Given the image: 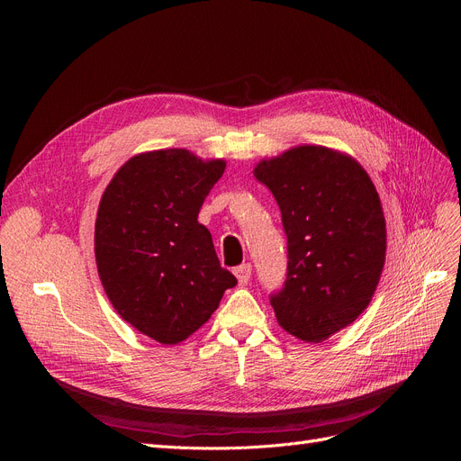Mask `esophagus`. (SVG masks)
Returning a JSON list of instances; mask_svg holds the SVG:
<instances>
[{"label": "esophagus", "instance_id": "esophagus-1", "mask_svg": "<svg viewBox=\"0 0 461 461\" xmlns=\"http://www.w3.org/2000/svg\"><path fill=\"white\" fill-rule=\"evenodd\" d=\"M235 276H237V280H239V284L240 285H245V284H249V280H250V276H252V265L250 263H243V265H239V267H235Z\"/></svg>", "mask_w": 461, "mask_h": 461}]
</instances>
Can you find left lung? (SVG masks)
Segmentation results:
<instances>
[{
	"instance_id": "8db88e82",
	"label": "left lung",
	"mask_w": 461,
	"mask_h": 461,
	"mask_svg": "<svg viewBox=\"0 0 461 461\" xmlns=\"http://www.w3.org/2000/svg\"><path fill=\"white\" fill-rule=\"evenodd\" d=\"M280 207L287 273L271 294L278 325L323 342L353 323L377 287L386 249L379 194L358 162L301 145L254 169Z\"/></svg>"
}]
</instances>
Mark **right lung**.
<instances>
[{
    "instance_id": "add662e5",
    "label": "right lung",
    "mask_w": 461,
    "mask_h": 461,
    "mask_svg": "<svg viewBox=\"0 0 461 461\" xmlns=\"http://www.w3.org/2000/svg\"><path fill=\"white\" fill-rule=\"evenodd\" d=\"M224 160L185 149L143 153L119 167L96 212L95 258L117 313L172 346L196 332L237 278L221 267L198 212Z\"/></svg>"
}]
</instances>
